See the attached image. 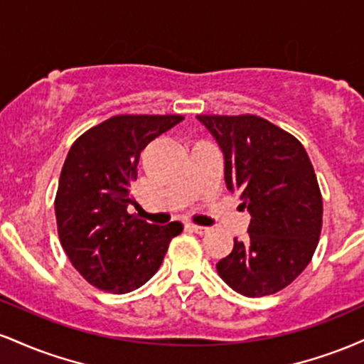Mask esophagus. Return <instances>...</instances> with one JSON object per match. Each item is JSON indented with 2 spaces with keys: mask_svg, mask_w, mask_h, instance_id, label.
<instances>
[{
  "mask_svg": "<svg viewBox=\"0 0 364 364\" xmlns=\"http://www.w3.org/2000/svg\"><path fill=\"white\" fill-rule=\"evenodd\" d=\"M186 229H190L191 232H196V235H207V232L210 231V229H208V228H203V225H196L193 223H188L186 224Z\"/></svg>",
  "mask_w": 364,
  "mask_h": 364,
  "instance_id": "obj_1",
  "label": "esophagus"
}]
</instances>
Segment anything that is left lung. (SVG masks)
Listing matches in <instances>:
<instances>
[{"mask_svg":"<svg viewBox=\"0 0 364 364\" xmlns=\"http://www.w3.org/2000/svg\"><path fill=\"white\" fill-rule=\"evenodd\" d=\"M224 152L225 183L252 220L250 240L217 263L231 289L248 298L275 294L311 262L321 232L323 202L301 141L255 114L196 116Z\"/></svg>","mask_w":364,"mask_h":364,"instance_id":"1","label":"left lung"}]
</instances>
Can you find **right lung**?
Here are the masks:
<instances>
[{
    "label": "right lung",
    "instance_id": "right-lung-1",
    "mask_svg": "<svg viewBox=\"0 0 364 364\" xmlns=\"http://www.w3.org/2000/svg\"><path fill=\"white\" fill-rule=\"evenodd\" d=\"M181 114H118L73 141L63 164L54 212L66 257L99 289L124 294L157 272L171 240L183 231L174 220L149 224L128 214L140 152Z\"/></svg>",
    "mask_w": 364,
    "mask_h": 364
}]
</instances>
